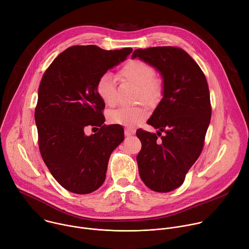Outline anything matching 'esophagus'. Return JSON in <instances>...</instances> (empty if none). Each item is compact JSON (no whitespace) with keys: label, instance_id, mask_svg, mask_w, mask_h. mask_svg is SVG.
Returning <instances> with one entry per match:
<instances>
[{"label":"esophagus","instance_id":"34e87169","mask_svg":"<svg viewBox=\"0 0 249 249\" xmlns=\"http://www.w3.org/2000/svg\"><path fill=\"white\" fill-rule=\"evenodd\" d=\"M135 130L134 129H131V128H126L125 129V131H124V133H125V136H131V135H134L135 134Z\"/></svg>","mask_w":249,"mask_h":249}]
</instances>
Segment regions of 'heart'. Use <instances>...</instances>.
Returning a JSON list of instances; mask_svg holds the SVG:
<instances>
[{"label": "heart", "mask_w": 249, "mask_h": 249, "mask_svg": "<svg viewBox=\"0 0 249 249\" xmlns=\"http://www.w3.org/2000/svg\"><path fill=\"white\" fill-rule=\"evenodd\" d=\"M119 78L123 82L133 84L138 88L136 100H143L151 107H155L163 97V82L156 77L155 68L140 59L127 62L119 71ZM100 99L107 106H114L117 101L116 79L110 73L102 74L95 85ZM148 110L144 105L122 107L112 110L108 114L109 122L126 127H136L145 120Z\"/></svg>", "instance_id": "1"}]
</instances>
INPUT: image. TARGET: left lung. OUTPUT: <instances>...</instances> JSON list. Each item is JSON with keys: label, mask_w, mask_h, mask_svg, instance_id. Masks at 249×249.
I'll use <instances>...</instances> for the list:
<instances>
[{"label": "left lung", "mask_w": 249, "mask_h": 249, "mask_svg": "<svg viewBox=\"0 0 249 249\" xmlns=\"http://www.w3.org/2000/svg\"><path fill=\"white\" fill-rule=\"evenodd\" d=\"M136 57L160 71L164 87L163 97L148 120L158 133L142 129L136 133L142 143L137 156L139 173L153 191L170 192L183 183L202 153L212 115L208 83L201 68L182 48L137 49L132 55Z\"/></svg>", "instance_id": "left-lung-1"}]
</instances>
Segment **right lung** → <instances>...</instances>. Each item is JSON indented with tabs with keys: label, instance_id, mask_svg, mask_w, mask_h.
Returning a JSON list of instances; mask_svg holds the SVG:
<instances>
[{
	"label": "right lung",
	"instance_id": "right-lung-1",
	"mask_svg": "<svg viewBox=\"0 0 249 249\" xmlns=\"http://www.w3.org/2000/svg\"><path fill=\"white\" fill-rule=\"evenodd\" d=\"M133 51L75 45L59 54L45 71L34 117L41 157L57 182L76 194H88L104 182L113 150L124 140L118 124H104L98 78ZM87 126H100L90 136ZM98 129V128H97Z\"/></svg>",
	"mask_w": 249,
	"mask_h": 249
}]
</instances>
